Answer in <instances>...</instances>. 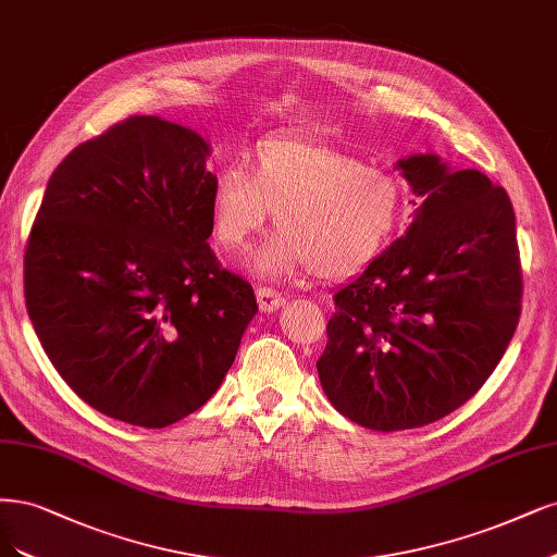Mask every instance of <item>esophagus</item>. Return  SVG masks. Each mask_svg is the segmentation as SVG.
I'll return each instance as SVG.
<instances>
[{
    "mask_svg": "<svg viewBox=\"0 0 557 557\" xmlns=\"http://www.w3.org/2000/svg\"><path fill=\"white\" fill-rule=\"evenodd\" d=\"M256 295H258L260 311H264V313H274L285 304V297L278 290H272V287H267V285L258 287Z\"/></svg>",
    "mask_w": 557,
    "mask_h": 557,
    "instance_id": "1",
    "label": "esophagus"
}]
</instances>
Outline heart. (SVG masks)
<instances>
[{
  "instance_id": "heart-1",
  "label": "heart",
  "mask_w": 557,
  "mask_h": 557,
  "mask_svg": "<svg viewBox=\"0 0 557 557\" xmlns=\"http://www.w3.org/2000/svg\"><path fill=\"white\" fill-rule=\"evenodd\" d=\"M406 207L396 172L363 165L352 151L281 133L256 145L248 165H230L209 196L214 239L239 251L264 227L278 233L251 258L253 272L285 278L313 270L320 278L352 276L385 251Z\"/></svg>"
}]
</instances>
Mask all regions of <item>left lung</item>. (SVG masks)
<instances>
[{
	"mask_svg": "<svg viewBox=\"0 0 557 557\" xmlns=\"http://www.w3.org/2000/svg\"><path fill=\"white\" fill-rule=\"evenodd\" d=\"M396 168L421 200L414 221L334 295L318 359L332 406L382 433L433 424L472 398L507 350L523 295L505 188L435 154Z\"/></svg>",
	"mask_w": 557,
	"mask_h": 557,
	"instance_id": "left-lung-1",
	"label": "left lung"
}]
</instances>
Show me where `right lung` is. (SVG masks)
<instances>
[{
    "label": "right lung",
    "instance_id": "add662e5",
    "mask_svg": "<svg viewBox=\"0 0 557 557\" xmlns=\"http://www.w3.org/2000/svg\"><path fill=\"white\" fill-rule=\"evenodd\" d=\"M212 147L161 117H128L75 147L46 186L25 251L34 332L94 410L163 429L221 387L253 287L221 270Z\"/></svg>",
    "mask_w": 557,
    "mask_h": 557
}]
</instances>
